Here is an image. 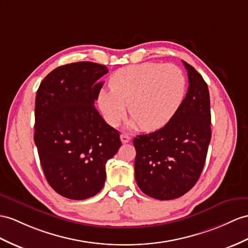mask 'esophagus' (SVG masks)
Here are the masks:
<instances>
[{"instance_id":"34e87169","label":"esophagus","mask_w":248,"mask_h":248,"mask_svg":"<svg viewBox=\"0 0 248 248\" xmlns=\"http://www.w3.org/2000/svg\"><path fill=\"white\" fill-rule=\"evenodd\" d=\"M120 138H121V141H122V143H128V142H130V137L128 135L122 134Z\"/></svg>"}]
</instances>
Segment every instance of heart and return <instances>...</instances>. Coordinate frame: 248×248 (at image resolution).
Masks as SVG:
<instances>
[{
	"mask_svg": "<svg viewBox=\"0 0 248 248\" xmlns=\"http://www.w3.org/2000/svg\"><path fill=\"white\" fill-rule=\"evenodd\" d=\"M102 89L98 105L106 122L117 126L128 105L130 127L154 131L177 113L186 93V78L178 66L146 62L116 70Z\"/></svg>",
	"mask_w": 248,
	"mask_h": 248,
	"instance_id": "heart-1",
	"label": "heart"
}]
</instances>
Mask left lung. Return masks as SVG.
I'll use <instances>...</instances> for the list:
<instances>
[{
	"label": "left lung",
	"mask_w": 248,
	"mask_h": 248,
	"mask_svg": "<svg viewBox=\"0 0 248 248\" xmlns=\"http://www.w3.org/2000/svg\"><path fill=\"white\" fill-rule=\"evenodd\" d=\"M183 64L189 86L179 110L164 127L134 139L137 184L158 200L182 197L194 187L211 138L207 84L191 65Z\"/></svg>",
	"instance_id": "1"
}]
</instances>
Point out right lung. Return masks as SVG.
Segmentation results:
<instances>
[{"label":"right lung","instance_id":"1","mask_svg":"<svg viewBox=\"0 0 248 248\" xmlns=\"http://www.w3.org/2000/svg\"><path fill=\"white\" fill-rule=\"evenodd\" d=\"M106 66L77 62L48 74L35 95L34 143L47 182L59 195L85 200L103 188L106 162L120 134L95 109Z\"/></svg>","mask_w":248,"mask_h":248}]
</instances>
